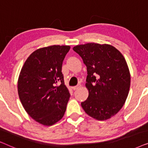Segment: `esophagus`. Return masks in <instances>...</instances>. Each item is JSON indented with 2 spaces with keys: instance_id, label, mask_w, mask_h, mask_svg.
<instances>
[{
  "instance_id": "esophagus-1",
  "label": "esophagus",
  "mask_w": 148,
  "mask_h": 148,
  "mask_svg": "<svg viewBox=\"0 0 148 148\" xmlns=\"http://www.w3.org/2000/svg\"><path fill=\"white\" fill-rule=\"evenodd\" d=\"M81 87V84H78V85H77L76 86H74V87H73V90H77V89H79Z\"/></svg>"
}]
</instances>
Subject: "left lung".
<instances>
[{"label":"left lung","instance_id":"8db88e82","mask_svg":"<svg viewBox=\"0 0 148 148\" xmlns=\"http://www.w3.org/2000/svg\"><path fill=\"white\" fill-rule=\"evenodd\" d=\"M87 66L86 86L89 91L82 105L85 112L99 121L110 119L124 105L131 84L123 54L109 44L88 43L73 48Z\"/></svg>","mask_w":148,"mask_h":148}]
</instances>
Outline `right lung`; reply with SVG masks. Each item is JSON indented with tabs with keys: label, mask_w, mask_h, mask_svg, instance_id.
Instances as JSON below:
<instances>
[{
	"label": "right lung",
	"mask_w": 148,
	"mask_h": 148,
	"mask_svg": "<svg viewBox=\"0 0 148 148\" xmlns=\"http://www.w3.org/2000/svg\"><path fill=\"white\" fill-rule=\"evenodd\" d=\"M69 46L54 45L30 54L18 79V94L24 109L40 124L50 126L64 116L70 94L62 64Z\"/></svg>",
	"instance_id": "1"
}]
</instances>
